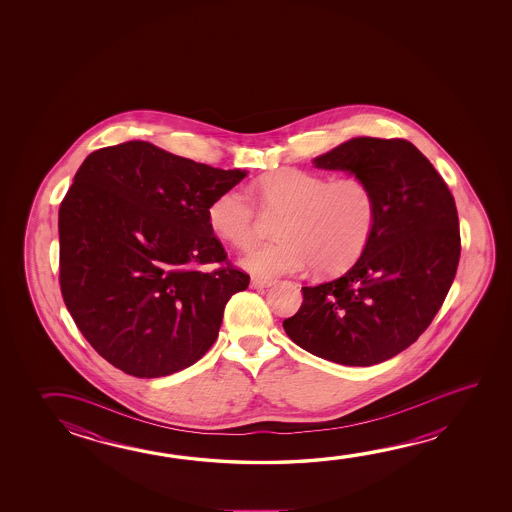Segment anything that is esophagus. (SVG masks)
<instances>
[{"mask_svg":"<svg viewBox=\"0 0 512 512\" xmlns=\"http://www.w3.org/2000/svg\"><path fill=\"white\" fill-rule=\"evenodd\" d=\"M275 284L273 280H262V278H252L253 289H264V287H271Z\"/></svg>","mask_w":512,"mask_h":512,"instance_id":"esophagus-1","label":"esophagus"}]
</instances>
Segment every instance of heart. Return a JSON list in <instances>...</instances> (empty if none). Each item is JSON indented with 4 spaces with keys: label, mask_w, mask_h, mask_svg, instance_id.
<instances>
[{
    "label": "heart",
    "mask_w": 512,
    "mask_h": 512,
    "mask_svg": "<svg viewBox=\"0 0 512 512\" xmlns=\"http://www.w3.org/2000/svg\"><path fill=\"white\" fill-rule=\"evenodd\" d=\"M252 194L260 209L284 210L280 241L259 244L241 259L255 277L291 275L310 264L319 273H336L364 252L375 227V196L359 176L330 182L310 171L282 168L260 176ZM209 223L219 239L244 248L253 241L257 216L246 194L230 189L210 205Z\"/></svg>",
    "instance_id": "obj_1"
}]
</instances>
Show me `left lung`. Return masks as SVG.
I'll use <instances>...</instances> for the list:
<instances>
[{"instance_id": "8db88e82", "label": "left lung", "mask_w": 512, "mask_h": 512, "mask_svg": "<svg viewBox=\"0 0 512 512\" xmlns=\"http://www.w3.org/2000/svg\"><path fill=\"white\" fill-rule=\"evenodd\" d=\"M312 164L362 178L375 196V227L346 273L302 287L285 334L325 361L373 366L409 348L441 309L461 257L455 202L405 139L353 137Z\"/></svg>"}]
</instances>
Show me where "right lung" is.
Masks as SVG:
<instances>
[{
  "mask_svg": "<svg viewBox=\"0 0 512 512\" xmlns=\"http://www.w3.org/2000/svg\"><path fill=\"white\" fill-rule=\"evenodd\" d=\"M246 175L146 141L84 160L60 203V291L105 361L132 377H166L214 344L225 305L250 277L200 269L227 262L209 209Z\"/></svg>",
  "mask_w": 512,
  "mask_h": 512,
  "instance_id": "add662e5",
  "label": "right lung"
}]
</instances>
